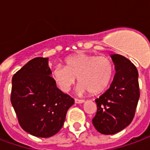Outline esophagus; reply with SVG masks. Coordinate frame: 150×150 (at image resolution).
Here are the masks:
<instances>
[{
	"instance_id": "34e87169",
	"label": "esophagus",
	"mask_w": 150,
	"mask_h": 150,
	"mask_svg": "<svg viewBox=\"0 0 150 150\" xmlns=\"http://www.w3.org/2000/svg\"><path fill=\"white\" fill-rule=\"evenodd\" d=\"M85 101L83 99H78V98H75V103H83Z\"/></svg>"
}]
</instances>
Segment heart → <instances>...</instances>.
I'll return each mask as SVG.
<instances>
[{
  "instance_id": "b5f03b06",
  "label": "heart",
  "mask_w": 150,
  "mask_h": 150,
  "mask_svg": "<svg viewBox=\"0 0 150 150\" xmlns=\"http://www.w3.org/2000/svg\"><path fill=\"white\" fill-rule=\"evenodd\" d=\"M114 71L110 59L105 55L97 56L78 53L67 57L64 67H55L52 71L53 79L61 91H69L78 78V91L98 95L110 83Z\"/></svg>"
}]
</instances>
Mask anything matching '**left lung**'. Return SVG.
Segmentation results:
<instances>
[{
    "label": "left lung",
    "instance_id": "1",
    "mask_svg": "<svg viewBox=\"0 0 150 150\" xmlns=\"http://www.w3.org/2000/svg\"><path fill=\"white\" fill-rule=\"evenodd\" d=\"M116 73L110 88L95 99L97 112L93 125L103 134H115L134 119L140 90L138 72L131 61L122 55H111Z\"/></svg>",
    "mask_w": 150,
    "mask_h": 150
}]
</instances>
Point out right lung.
<instances>
[{
	"label": "right lung",
	"instance_id": "obj_1",
	"mask_svg": "<svg viewBox=\"0 0 150 150\" xmlns=\"http://www.w3.org/2000/svg\"><path fill=\"white\" fill-rule=\"evenodd\" d=\"M48 59L36 57L14 74L10 100L21 128L33 136L49 137L63 127L75 101L57 88Z\"/></svg>",
	"mask_w": 150,
	"mask_h": 150
}]
</instances>
